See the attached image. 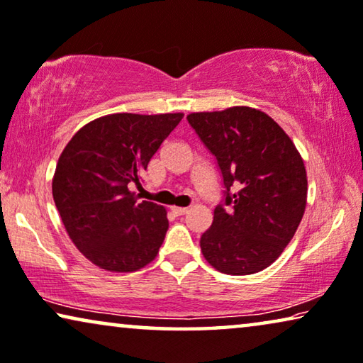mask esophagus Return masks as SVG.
Instances as JSON below:
<instances>
[{
	"instance_id": "obj_1",
	"label": "esophagus",
	"mask_w": 363,
	"mask_h": 363,
	"mask_svg": "<svg viewBox=\"0 0 363 363\" xmlns=\"http://www.w3.org/2000/svg\"><path fill=\"white\" fill-rule=\"evenodd\" d=\"M172 211L177 214V216H182V214L188 213V208H182V206H172Z\"/></svg>"
}]
</instances>
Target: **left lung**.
Listing matches in <instances>:
<instances>
[{
    "instance_id": "8db88e82",
    "label": "left lung",
    "mask_w": 363,
    "mask_h": 363,
    "mask_svg": "<svg viewBox=\"0 0 363 363\" xmlns=\"http://www.w3.org/2000/svg\"><path fill=\"white\" fill-rule=\"evenodd\" d=\"M216 157L224 204L199 245L209 265L228 275H252L272 265L301 223L308 198L304 162L269 114L249 106L186 116Z\"/></svg>"
}]
</instances>
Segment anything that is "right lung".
<instances>
[{
    "label": "right lung",
    "mask_w": 363,
    "mask_h": 363,
    "mask_svg": "<svg viewBox=\"0 0 363 363\" xmlns=\"http://www.w3.org/2000/svg\"><path fill=\"white\" fill-rule=\"evenodd\" d=\"M182 113H116L78 130L62 152L52 194L77 249L99 269L135 272L150 264L164 242L169 219L164 206L139 201L130 186Z\"/></svg>",
    "instance_id": "1"
}]
</instances>
